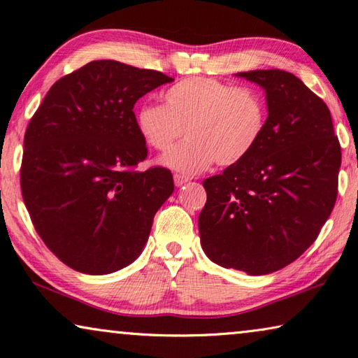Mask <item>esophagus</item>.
I'll use <instances>...</instances> for the list:
<instances>
[{"label":"esophagus","mask_w":358,"mask_h":358,"mask_svg":"<svg viewBox=\"0 0 358 358\" xmlns=\"http://www.w3.org/2000/svg\"><path fill=\"white\" fill-rule=\"evenodd\" d=\"M189 180H191V178L186 177V175H181V173H175V175H173V183H175V186H183L185 183H187Z\"/></svg>","instance_id":"obj_1"}]
</instances>
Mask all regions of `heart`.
Masks as SVG:
<instances>
[{"label":"heart","mask_w":358,"mask_h":358,"mask_svg":"<svg viewBox=\"0 0 358 358\" xmlns=\"http://www.w3.org/2000/svg\"><path fill=\"white\" fill-rule=\"evenodd\" d=\"M162 104H144L135 127L150 149L164 152L183 132L187 138L162 157V163L183 173H199L215 162H243L263 138L268 106L252 87H238L208 77L178 81L163 92Z\"/></svg>","instance_id":"obj_1"}]
</instances>
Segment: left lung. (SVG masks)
<instances>
[{
	"mask_svg": "<svg viewBox=\"0 0 358 358\" xmlns=\"http://www.w3.org/2000/svg\"><path fill=\"white\" fill-rule=\"evenodd\" d=\"M237 75L264 89L268 124L243 162L203 181L199 231L212 262L264 275L317 240L337 200L341 149L328 106L295 75Z\"/></svg>",
	"mask_w": 358,
	"mask_h": 358,
	"instance_id": "1",
	"label": "left lung"
}]
</instances>
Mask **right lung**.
<instances>
[{
  "label": "right lung",
  "instance_id": "1",
  "mask_svg": "<svg viewBox=\"0 0 358 358\" xmlns=\"http://www.w3.org/2000/svg\"><path fill=\"white\" fill-rule=\"evenodd\" d=\"M167 75L112 59L59 78L26 129L21 194L44 245L69 268L104 275L131 264L173 192L148 157L134 106Z\"/></svg>",
  "mask_w": 358,
  "mask_h": 358
}]
</instances>
